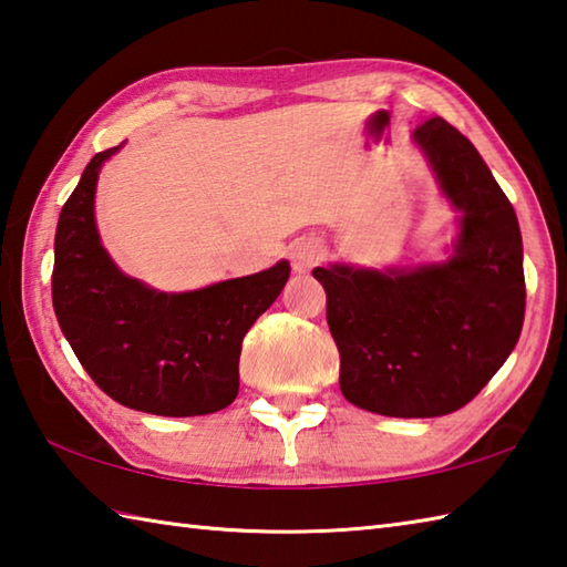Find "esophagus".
Segmentation results:
<instances>
[{"label": "esophagus", "instance_id": "esophagus-1", "mask_svg": "<svg viewBox=\"0 0 567 567\" xmlns=\"http://www.w3.org/2000/svg\"><path fill=\"white\" fill-rule=\"evenodd\" d=\"M322 254H326V247L320 245L318 239H296L291 245V261H293V271L306 274L322 261Z\"/></svg>", "mask_w": 567, "mask_h": 567}]
</instances>
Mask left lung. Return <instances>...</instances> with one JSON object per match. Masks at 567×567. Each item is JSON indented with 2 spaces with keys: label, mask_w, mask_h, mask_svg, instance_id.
<instances>
[{
  "label": "left lung",
  "mask_w": 567,
  "mask_h": 567,
  "mask_svg": "<svg viewBox=\"0 0 567 567\" xmlns=\"http://www.w3.org/2000/svg\"><path fill=\"white\" fill-rule=\"evenodd\" d=\"M421 148L457 213L445 261L313 269L340 350V389L391 419H435L475 399L524 326V245L514 207L467 136L443 117L419 124Z\"/></svg>",
  "instance_id": "1"
}]
</instances>
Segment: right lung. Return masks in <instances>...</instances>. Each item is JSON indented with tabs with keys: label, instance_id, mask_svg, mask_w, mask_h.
<instances>
[{
	"label": "right lung",
	"instance_id": "add662e5",
	"mask_svg": "<svg viewBox=\"0 0 567 567\" xmlns=\"http://www.w3.org/2000/svg\"><path fill=\"white\" fill-rule=\"evenodd\" d=\"M122 146L92 156L58 217V326L92 381L122 406L171 419L223 411L239 391L241 340L279 298L291 264L183 293L122 274L95 223L102 164Z\"/></svg>",
	"mask_w": 567,
	"mask_h": 567
}]
</instances>
